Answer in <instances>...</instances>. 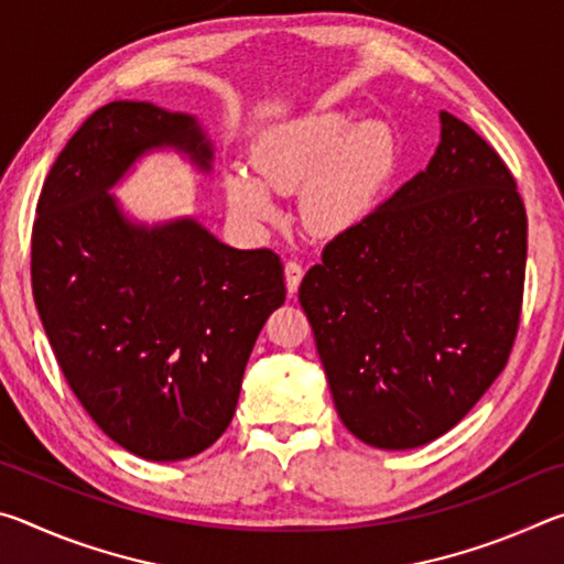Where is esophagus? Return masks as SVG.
<instances>
[{
  "label": "esophagus",
  "instance_id": "1",
  "mask_svg": "<svg viewBox=\"0 0 564 564\" xmlns=\"http://www.w3.org/2000/svg\"><path fill=\"white\" fill-rule=\"evenodd\" d=\"M283 271H285V289H289V293L293 295L295 291H299V285H301L303 265L299 261H285Z\"/></svg>",
  "mask_w": 564,
  "mask_h": 564
}]
</instances>
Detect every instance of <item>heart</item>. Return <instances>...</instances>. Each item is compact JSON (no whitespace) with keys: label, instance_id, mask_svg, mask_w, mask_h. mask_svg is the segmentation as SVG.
I'll return each mask as SVG.
<instances>
[{"label":"heart","instance_id":"b5f03b06","mask_svg":"<svg viewBox=\"0 0 564 564\" xmlns=\"http://www.w3.org/2000/svg\"><path fill=\"white\" fill-rule=\"evenodd\" d=\"M395 137L383 121L352 123L343 113H311L265 131L251 151L253 178L226 171L231 212L248 224H265L279 194L301 188V218L313 234L338 236L366 221L395 171Z\"/></svg>","mask_w":564,"mask_h":564}]
</instances>
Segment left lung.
I'll return each mask as SVG.
<instances>
[{
  "label": "left lung",
  "mask_w": 564,
  "mask_h": 564,
  "mask_svg": "<svg viewBox=\"0 0 564 564\" xmlns=\"http://www.w3.org/2000/svg\"><path fill=\"white\" fill-rule=\"evenodd\" d=\"M524 259L510 169L441 111L431 164L333 238L299 289L343 425L410 451L460 423L510 358Z\"/></svg>",
  "instance_id": "obj_1"
}]
</instances>
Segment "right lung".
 <instances>
[{"label":"right lung","instance_id":"add662e5","mask_svg":"<svg viewBox=\"0 0 564 564\" xmlns=\"http://www.w3.org/2000/svg\"><path fill=\"white\" fill-rule=\"evenodd\" d=\"M161 149L212 171V141L191 113L111 101L82 123L36 204L32 291L94 423L123 451L171 463L224 435L285 285L269 248L238 251L191 216L149 226L123 214L111 188Z\"/></svg>","mask_w":564,"mask_h":564}]
</instances>
